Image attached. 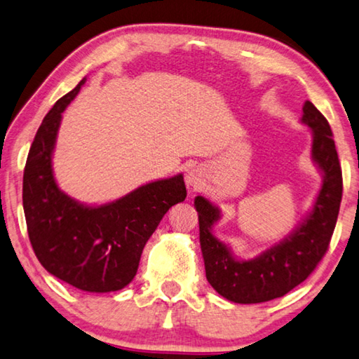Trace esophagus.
Returning a JSON list of instances; mask_svg holds the SVG:
<instances>
[{"label":"esophagus","mask_w":359,"mask_h":359,"mask_svg":"<svg viewBox=\"0 0 359 359\" xmlns=\"http://www.w3.org/2000/svg\"><path fill=\"white\" fill-rule=\"evenodd\" d=\"M186 180H187V184L192 187H197L198 184H201V175H198L197 172H194V170H191V172L187 173Z\"/></svg>","instance_id":"esophagus-1"}]
</instances>
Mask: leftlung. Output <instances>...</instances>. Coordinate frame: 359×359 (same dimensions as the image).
<instances>
[{
	"instance_id": "obj_1",
	"label": "left lung",
	"mask_w": 359,
	"mask_h": 359,
	"mask_svg": "<svg viewBox=\"0 0 359 359\" xmlns=\"http://www.w3.org/2000/svg\"><path fill=\"white\" fill-rule=\"evenodd\" d=\"M302 111L301 121L312 130V158L323 172V186L312 211L287 237L255 259H235L211 232L221 218L219 208L202 196L194 201L207 280L227 301L259 304L285 296L313 272L329 248L342 201V168L326 117L310 102Z\"/></svg>"
}]
</instances>
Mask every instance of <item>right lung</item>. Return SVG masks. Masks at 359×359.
Segmentation results:
<instances>
[{"label":"right lung","instance_id":"1","mask_svg":"<svg viewBox=\"0 0 359 359\" xmlns=\"http://www.w3.org/2000/svg\"><path fill=\"white\" fill-rule=\"evenodd\" d=\"M84 82L58 100L38 128L23 170V211L33 251L47 272L82 291H119L137 275L141 252L163 215L187 192L181 173L98 207L58 189L52 172L57 132Z\"/></svg>","mask_w":359,"mask_h":359}]
</instances>
